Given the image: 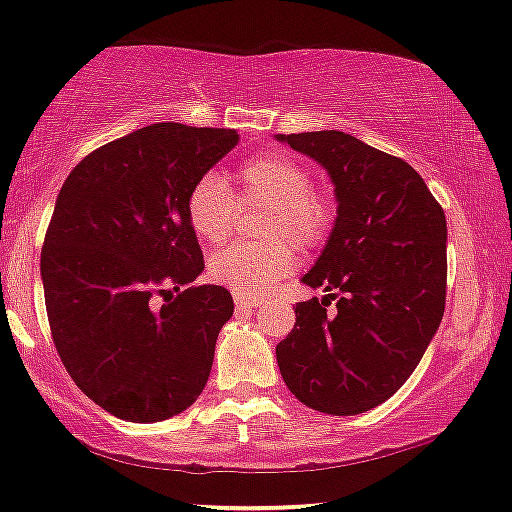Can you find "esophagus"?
Masks as SVG:
<instances>
[{"label": "esophagus", "instance_id": "1", "mask_svg": "<svg viewBox=\"0 0 512 512\" xmlns=\"http://www.w3.org/2000/svg\"><path fill=\"white\" fill-rule=\"evenodd\" d=\"M235 306L237 308H256L258 299H254V296H246V294H235Z\"/></svg>", "mask_w": 512, "mask_h": 512}]
</instances>
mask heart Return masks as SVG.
<instances>
[{
  "label": "heart",
  "mask_w": 512,
  "mask_h": 512,
  "mask_svg": "<svg viewBox=\"0 0 512 512\" xmlns=\"http://www.w3.org/2000/svg\"><path fill=\"white\" fill-rule=\"evenodd\" d=\"M242 201L273 206L266 225L268 244H232L208 261L213 282L235 294L258 296L287 277L296 266L294 237L301 244H318L330 232L334 211L313 189V175L304 163L282 151L254 156L239 168ZM237 199L223 175L208 170L187 194V220L206 244H223L235 225Z\"/></svg>",
  "instance_id": "heart-1"
}]
</instances>
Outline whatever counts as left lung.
Returning <instances> with one entry per match:
<instances>
[{
    "instance_id": "1",
    "label": "left lung",
    "mask_w": 512,
    "mask_h": 512,
    "mask_svg": "<svg viewBox=\"0 0 512 512\" xmlns=\"http://www.w3.org/2000/svg\"><path fill=\"white\" fill-rule=\"evenodd\" d=\"M275 140L320 163L337 199L327 244L301 277L327 294L296 304L277 365L304 406L365 413L399 391L444 318V208L406 161L342 130Z\"/></svg>"
}]
</instances>
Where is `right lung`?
Here are the masks:
<instances>
[{
    "mask_svg": "<svg viewBox=\"0 0 512 512\" xmlns=\"http://www.w3.org/2000/svg\"><path fill=\"white\" fill-rule=\"evenodd\" d=\"M223 128L154 123L85 156L63 182L40 273L54 346L73 382L128 422H161L197 401L225 287H189L204 256L187 194L235 149Z\"/></svg>",
    "mask_w": 512,
    "mask_h": 512,
    "instance_id": "1",
    "label": "right lung"
}]
</instances>
